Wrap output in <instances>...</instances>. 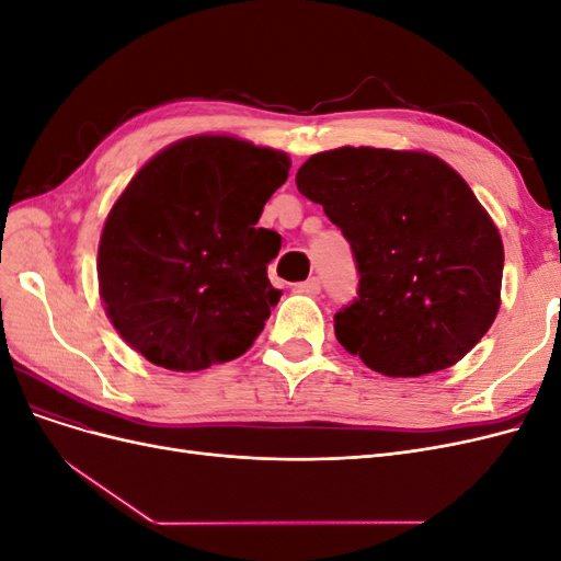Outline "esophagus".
Segmentation results:
<instances>
[{"instance_id": "obj_1", "label": "esophagus", "mask_w": 561, "mask_h": 561, "mask_svg": "<svg viewBox=\"0 0 561 561\" xmlns=\"http://www.w3.org/2000/svg\"><path fill=\"white\" fill-rule=\"evenodd\" d=\"M295 290L301 293V295H318V293H320V278L313 276V278H309V280L297 283Z\"/></svg>"}]
</instances>
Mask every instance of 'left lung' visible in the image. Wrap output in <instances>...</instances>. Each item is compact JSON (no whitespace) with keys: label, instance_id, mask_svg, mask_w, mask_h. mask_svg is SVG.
<instances>
[{"label":"left lung","instance_id":"1","mask_svg":"<svg viewBox=\"0 0 561 561\" xmlns=\"http://www.w3.org/2000/svg\"><path fill=\"white\" fill-rule=\"evenodd\" d=\"M358 262V299L334 316L348 353L383 377L456 365L501 309L499 227L449 163L428 151L339 147L297 171Z\"/></svg>","mask_w":561,"mask_h":561}]
</instances>
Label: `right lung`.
Wrapping results in <instances>:
<instances>
[{
	"instance_id": "obj_1",
	"label": "right lung",
	"mask_w": 561,
	"mask_h": 561,
	"mask_svg": "<svg viewBox=\"0 0 561 561\" xmlns=\"http://www.w3.org/2000/svg\"><path fill=\"white\" fill-rule=\"evenodd\" d=\"M290 157L233 135H192L151 157L114 201L98 245L100 299L142 358L198 371L239 358L280 293L260 222Z\"/></svg>"
}]
</instances>
